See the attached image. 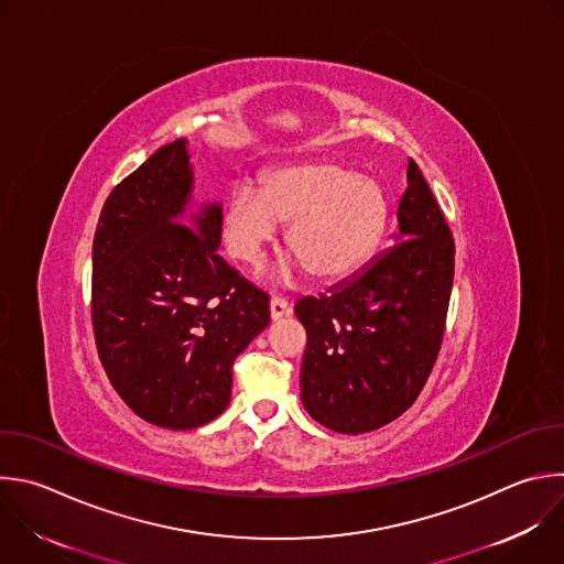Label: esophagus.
Masks as SVG:
<instances>
[{
    "label": "esophagus",
    "instance_id": "obj_1",
    "mask_svg": "<svg viewBox=\"0 0 564 564\" xmlns=\"http://www.w3.org/2000/svg\"><path fill=\"white\" fill-rule=\"evenodd\" d=\"M292 312V303L285 296H272L270 299V316L272 318H281L288 316Z\"/></svg>",
    "mask_w": 564,
    "mask_h": 564
}]
</instances>
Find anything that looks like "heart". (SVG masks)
Listing matches in <instances>:
<instances>
[{
    "label": "heart",
    "instance_id": "1",
    "mask_svg": "<svg viewBox=\"0 0 564 564\" xmlns=\"http://www.w3.org/2000/svg\"><path fill=\"white\" fill-rule=\"evenodd\" d=\"M288 226V250L321 283L351 276L379 246L388 197L377 178L336 161H305L265 174L261 191L235 185L224 215L232 259L257 268Z\"/></svg>",
    "mask_w": 564,
    "mask_h": 564
}]
</instances>
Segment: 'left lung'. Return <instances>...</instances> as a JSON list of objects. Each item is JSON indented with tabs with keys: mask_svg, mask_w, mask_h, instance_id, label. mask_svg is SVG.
Here are the masks:
<instances>
[{
	"mask_svg": "<svg viewBox=\"0 0 564 564\" xmlns=\"http://www.w3.org/2000/svg\"><path fill=\"white\" fill-rule=\"evenodd\" d=\"M397 246L358 276L294 305L307 332L301 401L340 434L379 430L408 412L438 358L454 283V235L414 159Z\"/></svg>",
	"mask_w": 564,
	"mask_h": 564,
	"instance_id": "obj_1",
	"label": "left lung"
}]
</instances>
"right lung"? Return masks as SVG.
Returning <instances> with one entry per match:
<instances>
[{
  "instance_id": "1",
  "label": "right lung",
  "mask_w": 564,
  "mask_h": 564,
  "mask_svg": "<svg viewBox=\"0 0 564 564\" xmlns=\"http://www.w3.org/2000/svg\"><path fill=\"white\" fill-rule=\"evenodd\" d=\"M191 185L185 139L161 145L112 187L93 241L99 360L123 403L165 430L228 408L232 362L270 323L268 292L217 254L221 208L185 210Z\"/></svg>"
}]
</instances>
